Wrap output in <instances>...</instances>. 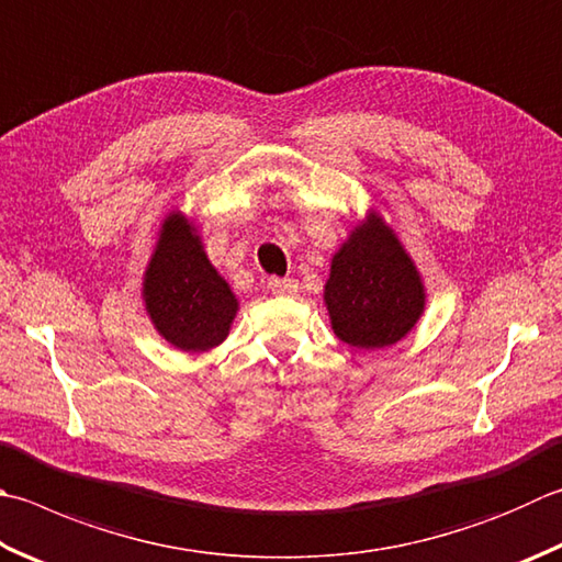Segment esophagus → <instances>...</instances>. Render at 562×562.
I'll return each instance as SVG.
<instances>
[{"label":"esophagus","mask_w":562,"mask_h":562,"mask_svg":"<svg viewBox=\"0 0 562 562\" xmlns=\"http://www.w3.org/2000/svg\"><path fill=\"white\" fill-rule=\"evenodd\" d=\"M269 291L273 295H295L299 293V283H295L293 279H271Z\"/></svg>","instance_id":"obj_1"}]
</instances>
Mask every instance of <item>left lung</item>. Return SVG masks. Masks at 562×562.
Returning a JSON list of instances; mask_svg holds the SVG:
<instances>
[{"mask_svg": "<svg viewBox=\"0 0 562 562\" xmlns=\"http://www.w3.org/2000/svg\"><path fill=\"white\" fill-rule=\"evenodd\" d=\"M323 301L335 335L349 347H391L426 311V285L396 232L374 210L333 254Z\"/></svg>", "mask_w": 562, "mask_h": 562, "instance_id": "1", "label": "left lung"}]
</instances>
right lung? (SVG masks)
<instances>
[{
  "instance_id": "1",
  "label": "right lung",
  "mask_w": 562,
  "mask_h": 562,
  "mask_svg": "<svg viewBox=\"0 0 562 562\" xmlns=\"http://www.w3.org/2000/svg\"><path fill=\"white\" fill-rule=\"evenodd\" d=\"M142 299L156 333L181 352H207L227 340L237 295L210 263L198 227L171 210L144 271Z\"/></svg>"
}]
</instances>
